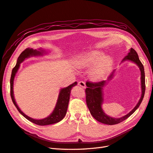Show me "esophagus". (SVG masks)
<instances>
[{"instance_id":"1","label":"esophagus","mask_w":153,"mask_h":153,"mask_svg":"<svg viewBox=\"0 0 153 153\" xmlns=\"http://www.w3.org/2000/svg\"><path fill=\"white\" fill-rule=\"evenodd\" d=\"M78 85H79V86H80V87H82V88H85V87H86L85 83L84 82H83V81H80V82H78Z\"/></svg>"}]
</instances>
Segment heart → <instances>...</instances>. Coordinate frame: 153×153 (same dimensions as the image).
I'll return each instance as SVG.
<instances>
[{"instance_id": "1", "label": "heart", "mask_w": 153, "mask_h": 153, "mask_svg": "<svg viewBox=\"0 0 153 153\" xmlns=\"http://www.w3.org/2000/svg\"><path fill=\"white\" fill-rule=\"evenodd\" d=\"M102 52L98 50L77 55L73 62L75 66L80 69H87L92 66L89 73L90 79L93 82H100L108 76L113 66V59L109 55L104 56Z\"/></svg>"}]
</instances>
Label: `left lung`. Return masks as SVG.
<instances>
[{
  "label": "left lung",
  "instance_id": "1",
  "mask_svg": "<svg viewBox=\"0 0 153 153\" xmlns=\"http://www.w3.org/2000/svg\"><path fill=\"white\" fill-rule=\"evenodd\" d=\"M129 61L135 63L138 67L140 71V86H141V96L139 101L130 112L121 117H112L109 116L105 112L102 108V105L104 102V88L108 84V83L113 79L116 73V69L114 70L112 74L108 76L107 80L102 81L98 83H91L87 82L86 85L87 88L85 89L86 92V103L91 114L97 121L105 124L114 125L123 122L124 120L131 115L139 107L140 103L143 100L145 94V72L144 68L140 62L138 55L136 51L131 48L129 50L127 55L125 57L121 62Z\"/></svg>",
  "mask_w": 153,
  "mask_h": 153
}]
</instances>
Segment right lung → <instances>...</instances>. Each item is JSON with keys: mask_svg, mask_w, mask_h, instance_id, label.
<instances>
[{"mask_svg": "<svg viewBox=\"0 0 153 153\" xmlns=\"http://www.w3.org/2000/svg\"><path fill=\"white\" fill-rule=\"evenodd\" d=\"M48 53V51L42 48H39L37 49H33L32 48H27L24 51H23L22 53L20 55L17 59V62L16 66L13 69L11 79H10V87H11V96L13 102L16 106V108L23 116L26 118L29 121L33 123L39 125V126H45V125H49L55 123H57L60 122L61 120L65 116L67 110L68 103L69 101V96H70L71 91L73 87L76 85L77 82H75L73 84H71L66 87L61 88L59 90V93L58 95V98L57 100L56 104L54 107L53 110L52 112L47 117H45L40 119H36L31 118L29 117L28 115L25 114L19 108L18 106L15 99V96H14V91H13V85H14V80H15V77L16 75V73L20 68V64L24 62L26 59H28L32 57H43V55Z\"/></svg>", "mask_w": 153, "mask_h": 153, "instance_id": "right-lung-1", "label": "right lung"}]
</instances>
